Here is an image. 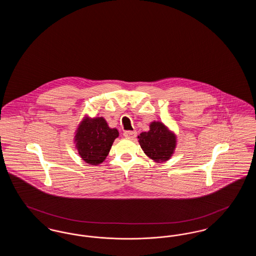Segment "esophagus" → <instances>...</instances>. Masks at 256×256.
I'll return each instance as SVG.
<instances>
[{
  "mask_svg": "<svg viewBox=\"0 0 256 256\" xmlns=\"http://www.w3.org/2000/svg\"><path fill=\"white\" fill-rule=\"evenodd\" d=\"M137 134L135 132H124V136L126 138V139H130V140H134L135 139Z\"/></svg>",
  "mask_w": 256,
  "mask_h": 256,
  "instance_id": "obj_1",
  "label": "esophagus"
}]
</instances>
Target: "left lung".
Segmentation results:
<instances>
[{
	"instance_id": "obj_1",
	"label": "left lung",
	"mask_w": 256,
	"mask_h": 256,
	"mask_svg": "<svg viewBox=\"0 0 256 256\" xmlns=\"http://www.w3.org/2000/svg\"><path fill=\"white\" fill-rule=\"evenodd\" d=\"M139 144L148 158L156 163L166 162L172 156L176 148V135L159 121L150 124V130L137 137Z\"/></svg>"
}]
</instances>
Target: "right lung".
Returning a JSON list of instances; mask_svg holds the SVG:
<instances>
[{"mask_svg":"<svg viewBox=\"0 0 256 256\" xmlns=\"http://www.w3.org/2000/svg\"><path fill=\"white\" fill-rule=\"evenodd\" d=\"M118 136V130L110 128L104 117L86 115L78 126L74 143L82 159L96 166L106 160Z\"/></svg>","mask_w":256,"mask_h":256,"instance_id":"1","label":"right lung"}]
</instances>
